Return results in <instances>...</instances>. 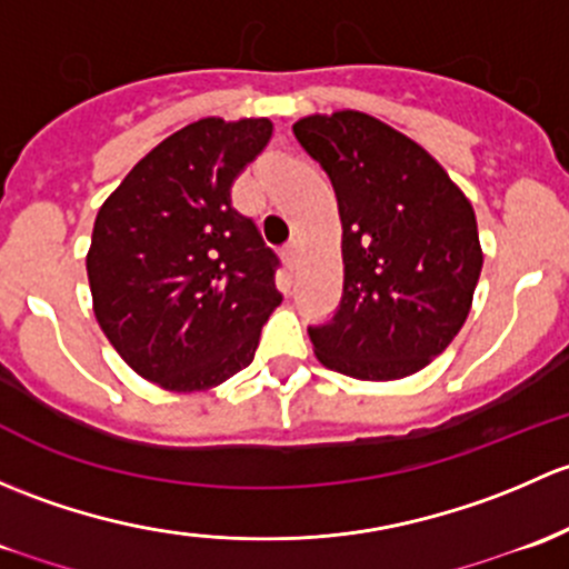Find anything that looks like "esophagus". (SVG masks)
<instances>
[{
    "label": "esophagus",
    "instance_id": "obj_1",
    "mask_svg": "<svg viewBox=\"0 0 569 569\" xmlns=\"http://www.w3.org/2000/svg\"><path fill=\"white\" fill-rule=\"evenodd\" d=\"M298 254H301V249H298V243H290V246H284L282 249V262L287 266V271H296V266H298Z\"/></svg>",
    "mask_w": 569,
    "mask_h": 569
}]
</instances>
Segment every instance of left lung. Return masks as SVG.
Masks as SVG:
<instances>
[{"instance_id": "8db88e82", "label": "left lung", "mask_w": 569, "mask_h": 569, "mask_svg": "<svg viewBox=\"0 0 569 569\" xmlns=\"http://www.w3.org/2000/svg\"><path fill=\"white\" fill-rule=\"evenodd\" d=\"M331 178L342 221V301L309 326L315 356L356 380H400L449 348L482 271L477 216L421 144L356 109L292 126Z\"/></svg>"}]
</instances>
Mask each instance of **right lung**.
Listing matches in <instances>:
<instances>
[{
	"mask_svg": "<svg viewBox=\"0 0 569 569\" xmlns=\"http://www.w3.org/2000/svg\"><path fill=\"white\" fill-rule=\"evenodd\" d=\"M268 117H202L156 144L96 216L92 312L133 372L208 391L254 359L282 303L277 254L232 208V183L271 142Z\"/></svg>",
	"mask_w": 569,
	"mask_h": 569,
	"instance_id": "add662e5",
	"label": "right lung"
}]
</instances>
